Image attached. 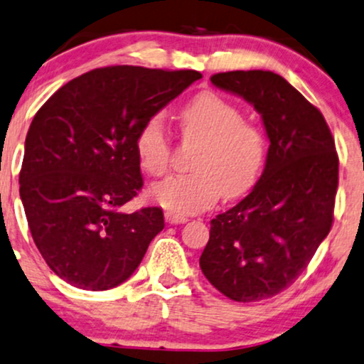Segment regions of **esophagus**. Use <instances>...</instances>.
<instances>
[{"mask_svg":"<svg viewBox=\"0 0 364 364\" xmlns=\"http://www.w3.org/2000/svg\"><path fill=\"white\" fill-rule=\"evenodd\" d=\"M164 217L169 224H185V222H188V217L178 215V213H173V212H166Z\"/></svg>","mask_w":364,"mask_h":364,"instance_id":"esophagus-1","label":"esophagus"}]
</instances>
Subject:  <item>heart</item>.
Listing matches in <instances>:
<instances>
[{"label": "heart", "mask_w": 364, "mask_h": 364, "mask_svg": "<svg viewBox=\"0 0 364 364\" xmlns=\"http://www.w3.org/2000/svg\"><path fill=\"white\" fill-rule=\"evenodd\" d=\"M183 139L200 142L193 169L171 176L151 188V198L178 215L198 213L225 195L249 193L264 168L266 139L256 125L244 122L242 112L220 95L203 91L185 105L179 115ZM139 163L146 173L163 176L171 163V139L164 120L151 117L135 140Z\"/></svg>", "instance_id": "obj_1"}]
</instances>
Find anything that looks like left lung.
Returning <instances> with one entry per match:
<instances>
[{"label": "left lung", "mask_w": 364, "mask_h": 364, "mask_svg": "<svg viewBox=\"0 0 364 364\" xmlns=\"http://www.w3.org/2000/svg\"><path fill=\"white\" fill-rule=\"evenodd\" d=\"M210 81L252 105L269 149L251 193L210 222L200 268L230 300H264L304 273L329 234L339 178L336 144L322 113L279 74L230 71Z\"/></svg>", "instance_id": "1"}]
</instances>
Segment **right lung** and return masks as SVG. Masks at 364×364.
I'll use <instances>...</instances> for the list:
<instances>
[{"instance_id":"1","label":"right lung","mask_w":364,"mask_h":364,"mask_svg":"<svg viewBox=\"0 0 364 364\" xmlns=\"http://www.w3.org/2000/svg\"><path fill=\"white\" fill-rule=\"evenodd\" d=\"M198 71L112 65L74 77L42 105L25 139L20 198L49 268L81 290L132 277L164 229L159 207L120 212L142 188L135 140Z\"/></svg>"}]
</instances>
